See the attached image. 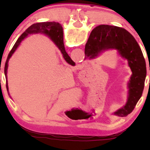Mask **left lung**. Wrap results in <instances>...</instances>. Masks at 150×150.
I'll return each instance as SVG.
<instances>
[{
  "label": "left lung",
  "instance_id": "8db88e82",
  "mask_svg": "<svg viewBox=\"0 0 150 150\" xmlns=\"http://www.w3.org/2000/svg\"><path fill=\"white\" fill-rule=\"evenodd\" d=\"M108 50H116L127 60L132 71L128 83V96L124 107L114 112L118 116H127L133 111L144 88L146 67L140 46L128 30L116 26L100 25L91 30L85 47V59H95Z\"/></svg>",
  "mask_w": 150,
  "mask_h": 150
}]
</instances>
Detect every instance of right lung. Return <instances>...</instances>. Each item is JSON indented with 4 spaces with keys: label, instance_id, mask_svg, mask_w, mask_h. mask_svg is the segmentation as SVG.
Returning <instances> with one entry per match:
<instances>
[{
    "label": "right lung",
    "instance_id": "right-lung-1",
    "mask_svg": "<svg viewBox=\"0 0 150 150\" xmlns=\"http://www.w3.org/2000/svg\"><path fill=\"white\" fill-rule=\"evenodd\" d=\"M37 33H41L44 34L46 35L49 36L52 40L55 43L57 46L59 47L60 51L62 52L63 55L64 59L68 64L71 65H74L75 63L72 61V59L70 58L67 53L66 52L64 46V38H63V28L62 25L58 22H39V23L33 24L32 25L30 26L27 30L22 34V35L18 38L16 43L13 46V49L10 52V53L8 55L7 59H6V63H5L4 67V74L6 77V74H7V68H8V62L10 60V57L13 55L14 52L16 51L18 46L20 45L21 42L25 38H27L29 34H37ZM6 89L8 91V86H7V80H6Z\"/></svg>",
    "mask_w": 150,
    "mask_h": 150
}]
</instances>
